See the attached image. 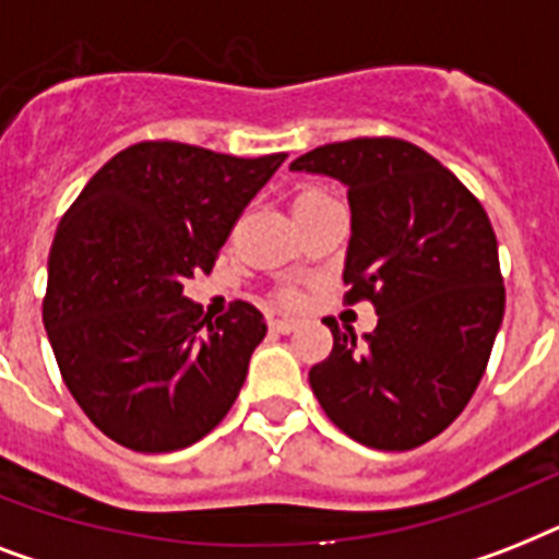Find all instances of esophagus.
I'll list each match as a JSON object with an SVG mask.
<instances>
[{"instance_id":"obj_1","label":"esophagus","mask_w":559,"mask_h":559,"mask_svg":"<svg viewBox=\"0 0 559 559\" xmlns=\"http://www.w3.org/2000/svg\"><path fill=\"white\" fill-rule=\"evenodd\" d=\"M298 319H289V316H278V319H272L270 322V328L275 333H293V331H298Z\"/></svg>"}]
</instances>
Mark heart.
<instances>
[{
	"instance_id": "obj_1",
	"label": "heart",
	"mask_w": 559,
	"mask_h": 559,
	"mask_svg": "<svg viewBox=\"0 0 559 559\" xmlns=\"http://www.w3.org/2000/svg\"><path fill=\"white\" fill-rule=\"evenodd\" d=\"M319 193H322V191H305L301 197H319ZM281 301H296V293L284 289V293H281Z\"/></svg>"
}]
</instances>
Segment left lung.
<instances>
[{"label": "left lung", "mask_w": 559, "mask_h": 559, "mask_svg": "<svg viewBox=\"0 0 559 559\" xmlns=\"http://www.w3.org/2000/svg\"><path fill=\"white\" fill-rule=\"evenodd\" d=\"M289 170L348 186L345 301L380 316L366 342L324 319L333 350L310 368V389L354 441L415 450L464 412L502 324L487 211L435 156L391 135L322 144Z\"/></svg>", "instance_id": "obj_1"}]
</instances>
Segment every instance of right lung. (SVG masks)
<instances>
[{
    "label": "right lung",
    "instance_id": "right-lung-1",
    "mask_svg": "<svg viewBox=\"0 0 559 559\" xmlns=\"http://www.w3.org/2000/svg\"><path fill=\"white\" fill-rule=\"evenodd\" d=\"M287 153L240 159L139 142L86 182L48 252L43 322L92 424L135 452L191 447L228 415L266 336L261 310L209 319L182 281L214 270L237 217Z\"/></svg>",
    "mask_w": 559,
    "mask_h": 559
}]
</instances>
